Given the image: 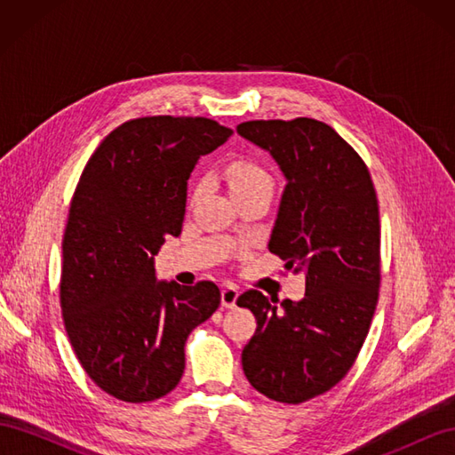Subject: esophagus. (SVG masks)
Wrapping results in <instances>:
<instances>
[{
	"mask_svg": "<svg viewBox=\"0 0 455 455\" xmlns=\"http://www.w3.org/2000/svg\"><path fill=\"white\" fill-rule=\"evenodd\" d=\"M237 298H239V291L237 286L233 284H228L222 288V306L228 307V309H233L237 304Z\"/></svg>",
	"mask_w": 455,
	"mask_h": 455,
	"instance_id": "1",
	"label": "esophagus"
}]
</instances>
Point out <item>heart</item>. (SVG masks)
I'll list each match as a JSON object with an SVG mask.
<instances>
[{
  "instance_id": "1",
  "label": "heart",
  "mask_w": 455,
  "mask_h": 455,
  "mask_svg": "<svg viewBox=\"0 0 455 455\" xmlns=\"http://www.w3.org/2000/svg\"><path fill=\"white\" fill-rule=\"evenodd\" d=\"M229 184H231V191H235L241 188H252L258 184H271V176L256 161L239 159L229 167Z\"/></svg>"
}]
</instances>
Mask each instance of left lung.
Here are the masks:
<instances>
[{"instance_id":"obj_1","label":"left lung","mask_w":455,"mask_h":455,"mask_svg":"<svg viewBox=\"0 0 455 455\" xmlns=\"http://www.w3.org/2000/svg\"><path fill=\"white\" fill-rule=\"evenodd\" d=\"M243 139L271 154L286 178L269 252L306 275L299 301L246 291L256 316L241 361L271 401L299 404L334 387L355 364L379 294V209L361 156L323 121H246Z\"/></svg>"}]
</instances>
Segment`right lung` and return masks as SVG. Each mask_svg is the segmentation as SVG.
Here are the masks:
<instances>
[{
    "instance_id": "add662e5",
    "label": "right lung",
    "mask_w": 455,
    "mask_h": 455,
    "mask_svg": "<svg viewBox=\"0 0 455 455\" xmlns=\"http://www.w3.org/2000/svg\"><path fill=\"white\" fill-rule=\"evenodd\" d=\"M231 134L206 117L131 119L81 172L62 239V319L87 376L119 401L171 393L189 332L222 299L211 281L157 283L154 256L180 235L199 157Z\"/></svg>"
}]
</instances>
